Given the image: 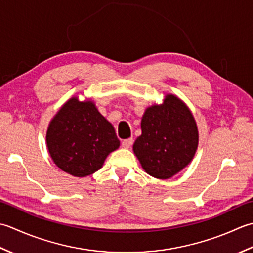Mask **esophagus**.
<instances>
[{
    "label": "esophagus",
    "instance_id": "obj_1",
    "mask_svg": "<svg viewBox=\"0 0 253 253\" xmlns=\"http://www.w3.org/2000/svg\"><path fill=\"white\" fill-rule=\"evenodd\" d=\"M133 144V138H126V140L122 141V147L130 148Z\"/></svg>",
    "mask_w": 253,
    "mask_h": 253
}]
</instances>
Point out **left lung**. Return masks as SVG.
I'll list each match as a JSON object with an SVG mask.
<instances>
[{"mask_svg": "<svg viewBox=\"0 0 253 253\" xmlns=\"http://www.w3.org/2000/svg\"><path fill=\"white\" fill-rule=\"evenodd\" d=\"M142 134L133 151L143 169L157 179H169L188 166L199 144V132L191 111L174 95L144 112Z\"/></svg>", "mask_w": 253, "mask_h": 253, "instance_id": "8db88e82", "label": "left lung"}]
</instances>
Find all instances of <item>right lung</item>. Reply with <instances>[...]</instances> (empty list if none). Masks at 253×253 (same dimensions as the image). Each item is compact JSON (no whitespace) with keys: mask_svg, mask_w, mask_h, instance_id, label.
I'll return each mask as SVG.
<instances>
[{"mask_svg":"<svg viewBox=\"0 0 253 253\" xmlns=\"http://www.w3.org/2000/svg\"><path fill=\"white\" fill-rule=\"evenodd\" d=\"M47 146L54 164L74 177L99 170L107 156L120 146L111 123L92 101L71 98L51 120Z\"/></svg>","mask_w":253,"mask_h":253,"instance_id":"add662e5","label":"right lung"}]
</instances>
